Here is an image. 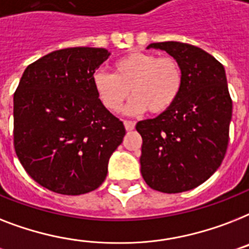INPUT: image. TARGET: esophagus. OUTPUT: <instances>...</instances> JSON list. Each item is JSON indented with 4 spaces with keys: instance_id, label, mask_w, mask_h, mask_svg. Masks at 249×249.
<instances>
[{
    "instance_id": "obj_1",
    "label": "esophagus",
    "mask_w": 249,
    "mask_h": 249,
    "mask_svg": "<svg viewBox=\"0 0 249 249\" xmlns=\"http://www.w3.org/2000/svg\"><path fill=\"white\" fill-rule=\"evenodd\" d=\"M124 126L126 130H133L135 128V123L134 121H130V120H125L124 121Z\"/></svg>"
}]
</instances>
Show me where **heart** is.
Masks as SVG:
<instances>
[{
	"label": "heart",
	"mask_w": 249,
	"mask_h": 249,
	"mask_svg": "<svg viewBox=\"0 0 249 249\" xmlns=\"http://www.w3.org/2000/svg\"><path fill=\"white\" fill-rule=\"evenodd\" d=\"M93 88L110 112H119L133 94L126 114H162L175 105L184 86L183 68L174 57L131 52L114 64V74L97 71Z\"/></svg>",
	"instance_id": "b5f03b06"
}]
</instances>
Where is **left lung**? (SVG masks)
<instances>
[{
	"mask_svg": "<svg viewBox=\"0 0 249 249\" xmlns=\"http://www.w3.org/2000/svg\"><path fill=\"white\" fill-rule=\"evenodd\" d=\"M167 52L184 72L170 110L137 123L142 135L141 173L155 191L180 193L205 183L223 162L233 104L225 69L202 48L180 42L151 43Z\"/></svg>",
	"mask_w": 249,
	"mask_h": 249,
	"instance_id": "left-lung-1",
	"label": "left lung"
}]
</instances>
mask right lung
Listing matches in <instances>:
<instances>
[{
  "label": "right lung",
  "instance_id": "1",
  "mask_svg": "<svg viewBox=\"0 0 249 249\" xmlns=\"http://www.w3.org/2000/svg\"><path fill=\"white\" fill-rule=\"evenodd\" d=\"M110 52L74 47L25 69L14 94V145L25 171L54 193L79 196L104 183L125 128L101 104L93 74Z\"/></svg>",
  "mask_w": 249,
  "mask_h": 249
}]
</instances>
